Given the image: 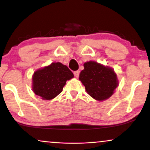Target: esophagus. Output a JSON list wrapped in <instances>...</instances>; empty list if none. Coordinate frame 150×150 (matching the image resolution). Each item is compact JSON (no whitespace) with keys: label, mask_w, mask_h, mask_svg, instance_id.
<instances>
[{"label":"esophagus","mask_w":150,"mask_h":150,"mask_svg":"<svg viewBox=\"0 0 150 150\" xmlns=\"http://www.w3.org/2000/svg\"><path fill=\"white\" fill-rule=\"evenodd\" d=\"M79 74H80V71H79V70L74 71V76L77 77V78L79 76Z\"/></svg>","instance_id":"1"}]
</instances>
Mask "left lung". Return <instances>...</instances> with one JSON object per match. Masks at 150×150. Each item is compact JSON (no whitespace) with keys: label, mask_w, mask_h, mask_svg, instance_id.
<instances>
[{"label":"left lung","mask_w":150,"mask_h":150,"mask_svg":"<svg viewBox=\"0 0 150 150\" xmlns=\"http://www.w3.org/2000/svg\"><path fill=\"white\" fill-rule=\"evenodd\" d=\"M84 67L79 80L85 85L88 94L99 101L110 98L118 85L113 69L95 61L85 63Z\"/></svg>","instance_id":"obj_1"}]
</instances>
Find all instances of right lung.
<instances>
[{
  "label": "right lung",
  "instance_id": "obj_1",
  "mask_svg": "<svg viewBox=\"0 0 150 150\" xmlns=\"http://www.w3.org/2000/svg\"><path fill=\"white\" fill-rule=\"evenodd\" d=\"M73 77V73L66 65L52 63L34 73L33 90L42 99L52 100L62 91L67 80Z\"/></svg>",
  "mask_w": 150,
  "mask_h": 150
}]
</instances>
